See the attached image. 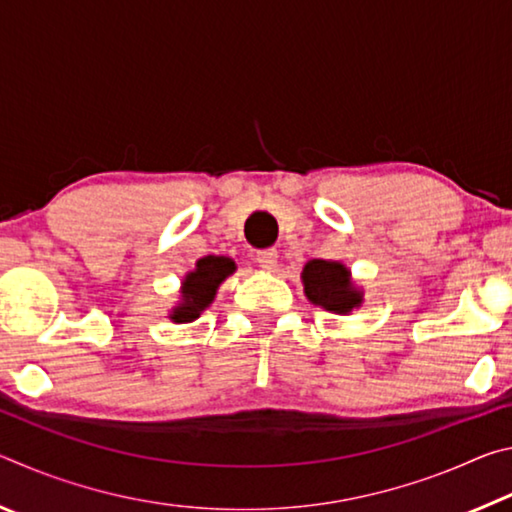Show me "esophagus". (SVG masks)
<instances>
[{
  "label": "esophagus",
  "instance_id": "obj_1",
  "mask_svg": "<svg viewBox=\"0 0 512 512\" xmlns=\"http://www.w3.org/2000/svg\"><path fill=\"white\" fill-rule=\"evenodd\" d=\"M257 264L262 268H275L277 264V250L275 248H264V250H257Z\"/></svg>",
  "mask_w": 512,
  "mask_h": 512
}]
</instances>
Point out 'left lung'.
Listing matches in <instances>:
<instances>
[{"instance_id":"1","label":"left lung","mask_w":512,"mask_h":512,"mask_svg":"<svg viewBox=\"0 0 512 512\" xmlns=\"http://www.w3.org/2000/svg\"><path fill=\"white\" fill-rule=\"evenodd\" d=\"M302 284L314 305L334 314H350L363 302V291L354 287L350 271L341 262L311 259L302 268Z\"/></svg>"}]
</instances>
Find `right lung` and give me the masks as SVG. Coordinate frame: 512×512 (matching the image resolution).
<instances>
[{
	"mask_svg": "<svg viewBox=\"0 0 512 512\" xmlns=\"http://www.w3.org/2000/svg\"><path fill=\"white\" fill-rule=\"evenodd\" d=\"M235 271L237 266L228 257L207 255L198 259L194 271L185 275L183 289H180L183 296H180L178 307H173L169 318L173 323H192L201 316V311L212 305L219 284Z\"/></svg>",
	"mask_w": 512,
	"mask_h": 512,
	"instance_id": "obj_1",
	"label": "right lung"
}]
</instances>
